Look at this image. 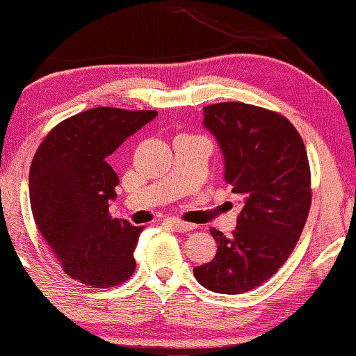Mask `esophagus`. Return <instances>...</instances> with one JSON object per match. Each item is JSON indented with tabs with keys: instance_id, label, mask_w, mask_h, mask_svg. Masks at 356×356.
I'll use <instances>...</instances> for the list:
<instances>
[{
	"instance_id": "34e87169",
	"label": "esophagus",
	"mask_w": 356,
	"mask_h": 356,
	"mask_svg": "<svg viewBox=\"0 0 356 356\" xmlns=\"http://www.w3.org/2000/svg\"><path fill=\"white\" fill-rule=\"evenodd\" d=\"M165 222L169 224V226L172 227L174 231H177V232H189L192 229H195V224L184 222V220H179V219H174V218L165 219Z\"/></svg>"
}]
</instances>
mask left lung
Returning <instances> with one entry per match:
<instances>
[{"label":"left lung","mask_w":356,"mask_h":356,"mask_svg":"<svg viewBox=\"0 0 356 356\" xmlns=\"http://www.w3.org/2000/svg\"><path fill=\"white\" fill-rule=\"evenodd\" d=\"M202 112L241 212L231 238L211 229L218 252L194 276L211 291L239 295L266 283L295 249L312 204L308 157L298 130L280 113L241 102Z\"/></svg>","instance_id":"8db88e82"}]
</instances>
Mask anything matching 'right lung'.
I'll list each match as a JSON object with an SVG mask.
<instances>
[{
  "instance_id": "1",
  "label": "right lung",
  "mask_w": 356,
  "mask_h": 356,
  "mask_svg": "<svg viewBox=\"0 0 356 356\" xmlns=\"http://www.w3.org/2000/svg\"><path fill=\"white\" fill-rule=\"evenodd\" d=\"M155 110L97 107L63 120L36 150L30 202L36 226L73 280L117 286L136 271L134 249L144 227L108 214L118 177L108 164Z\"/></svg>"
}]
</instances>
